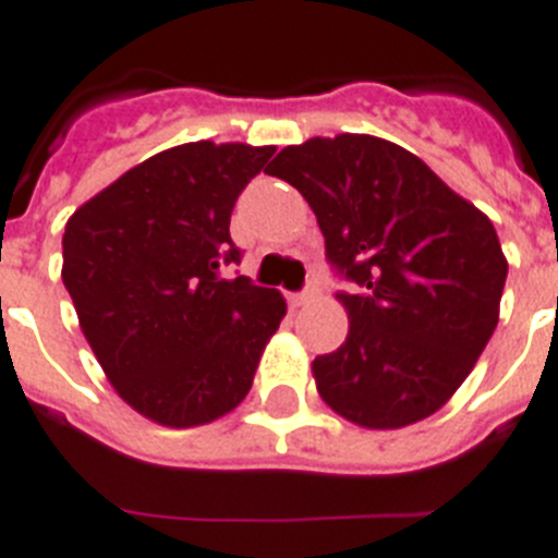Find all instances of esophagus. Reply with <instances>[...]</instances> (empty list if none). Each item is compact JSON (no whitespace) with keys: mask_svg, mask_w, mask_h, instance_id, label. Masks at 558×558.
Masks as SVG:
<instances>
[{"mask_svg":"<svg viewBox=\"0 0 558 558\" xmlns=\"http://www.w3.org/2000/svg\"><path fill=\"white\" fill-rule=\"evenodd\" d=\"M313 299V290H302V293H290L288 302L290 307H302V304H307Z\"/></svg>","mask_w":558,"mask_h":558,"instance_id":"obj_1","label":"esophagus"}]
</instances>
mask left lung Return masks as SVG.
Listing matches in <instances>:
<instances>
[{
	"instance_id": "1",
	"label": "left lung",
	"mask_w": 558,
	"mask_h": 558,
	"mask_svg": "<svg viewBox=\"0 0 558 558\" xmlns=\"http://www.w3.org/2000/svg\"><path fill=\"white\" fill-rule=\"evenodd\" d=\"M265 171L311 203L327 259L359 284L336 296L344 344L313 361L322 401L364 428L435 415L499 322L508 259L492 220L384 137H311Z\"/></svg>"
}]
</instances>
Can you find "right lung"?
<instances>
[{
    "instance_id": "right-lung-1",
    "label": "right lung",
    "mask_w": 558,
    "mask_h": 558,
    "mask_svg": "<svg viewBox=\"0 0 558 558\" xmlns=\"http://www.w3.org/2000/svg\"><path fill=\"white\" fill-rule=\"evenodd\" d=\"M274 146L183 143L157 151L66 220L61 279L84 338L123 401L171 428L203 426L245 401L288 313L247 276L231 211Z\"/></svg>"
}]
</instances>
